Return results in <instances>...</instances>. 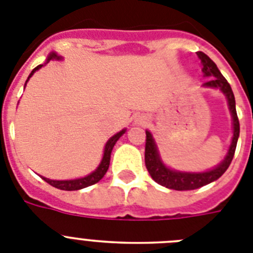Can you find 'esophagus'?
<instances>
[{"instance_id": "esophagus-1", "label": "esophagus", "mask_w": 253, "mask_h": 253, "mask_svg": "<svg viewBox=\"0 0 253 253\" xmlns=\"http://www.w3.org/2000/svg\"><path fill=\"white\" fill-rule=\"evenodd\" d=\"M137 123H139V125H143V126H144V125H145V123H146V118H145V117H140L139 120H137Z\"/></svg>"}]
</instances>
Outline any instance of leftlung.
<instances>
[{
	"instance_id": "1",
	"label": "left lung",
	"mask_w": 253,
	"mask_h": 253,
	"mask_svg": "<svg viewBox=\"0 0 253 253\" xmlns=\"http://www.w3.org/2000/svg\"><path fill=\"white\" fill-rule=\"evenodd\" d=\"M198 58L201 59V63L203 65V73L206 77H211V80L207 81L203 86L206 87H213V88H220V90L226 95L229 103V109L231 112L233 117V126H234V133H233V140H231L230 148L229 152L225 157V159L218 165L216 169L207 171V172H199V173H188V172H177L173 169H167L162 163L161 158L157 152V146L154 144L152 135L149 131H146L145 137V166L152 179L159 185L166 186L169 189L173 190H193V189H198L201 186H205L210 182L217 180L222 173L228 169L230 166L233 157H234L235 148H237V141L239 137V120L237 116V110H235V99L234 94L231 91L230 84L225 77L218 71V68L211 59L205 54L198 51L197 52Z\"/></svg>"
}]
</instances>
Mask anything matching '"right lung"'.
I'll return each instance as SVG.
<instances>
[{
  "instance_id": "1",
  "label": "right lung",
  "mask_w": 253,
  "mask_h": 253,
  "mask_svg": "<svg viewBox=\"0 0 253 253\" xmlns=\"http://www.w3.org/2000/svg\"><path fill=\"white\" fill-rule=\"evenodd\" d=\"M54 58L60 59L58 55L52 52V54L48 56L47 61L51 60V59H54ZM41 67H42V64L37 65V67H36L35 69L31 72L28 80L32 77V76H33V73H35L36 71H38V69H40ZM125 131L126 130L120 131V132L116 133L114 136H112L109 140H108L107 145H105V149H104V156H103V159H101V163L99 165V167L95 169L94 172L90 173L88 176H84V177H82V179L63 180V181H59V180H50V179H46V177H42V179H43L46 182H48L50 185L54 186V188L61 189V190H80V189H84V188H87V186L94 185V184H96L97 181H100V180L104 177V175L107 173L108 169H109V163H110V153H112V149H113L114 144L117 143V140L122 136L123 133H125Z\"/></svg>"
}]
</instances>
